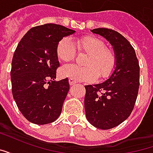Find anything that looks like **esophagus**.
I'll list each match as a JSON object with an SVG mask.
<instances>
[{
  "mask_svg": "<svg viewBox=\"0 0 153 153\" xmlns=\"http://www.w3.org/2000/svg\"><path fill=\"white\" fill-rule=\"evenodd\" d=\"M69 83H70V84L72 86V85H74V84H75L76 83V81L75 80H74L73 79H69Z\"/></svg>",
  "mask_w": 153,
  "mask_h": 153,
  "instance_id": "1",
  "label": "esophagus"
}]
</instances>
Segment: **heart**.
I'll return each instance as SVG.
<instances>
[{"instance_id": "obj_1", "label": "heart", "mask_w": 153, "mask_h": 153, "mask_svg": "<svg viewBox=\"0 0 153 153\" xmlns=\"http://www.w3.org/2000/svg\"><path fill=\"white\" fill-rule=\"evenodd\" d=\"M76 47L79 51L87 54L83 60L84 65H66L61 67L59 71L61 77L75 81H93L97 77L106 79L115 71L116 56L101 38L95 36L79 38ZM56 52L59 60L68 62L74 58L76 50L70 38H63L57 43Z\"/></svg>"}]
</instances>
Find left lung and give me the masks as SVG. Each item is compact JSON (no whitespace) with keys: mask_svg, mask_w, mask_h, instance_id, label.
<instances>
[{"mask_svg":"<svg viewBox=\"0 0 153 153\" xmlns=\"http://www.w3.org/2000/svg\"><path fill=\"white\" fill-rule=\"evenodd\" d=\"M92 32L104 37L112 45L116 67L105 82L85 86L84 108L91 125L110 129L125 121L134 107L140 68L134 47L120 33L106 28H95Z\"/></svg>","mask_w":153,"mask_h":153,"instance_id":"1","label":"left lung"}]
</instances>
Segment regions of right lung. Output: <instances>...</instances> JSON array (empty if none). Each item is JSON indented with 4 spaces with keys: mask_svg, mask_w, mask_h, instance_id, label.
Instances as JSON below:
<instances>
[{
    "mask_svg": "<svg viewBox=\"0 0 153 153\" xmlns=\"http://www.w3.org/2000/svg\"><path fill=\"white\" fill-rule=\"evenodd\" d=\"M74 33L46 24L32 28L19 42L12 59V93L28 121L46 125L60 116L70 84L68 78L55 81L60 66L56 49L60 39Z\"/></svg>",
    "mask_w": 153,
    "mask_h": 153,
    "instance_id": "add662e5",
    "label": "right lung"
}]
</instances>
